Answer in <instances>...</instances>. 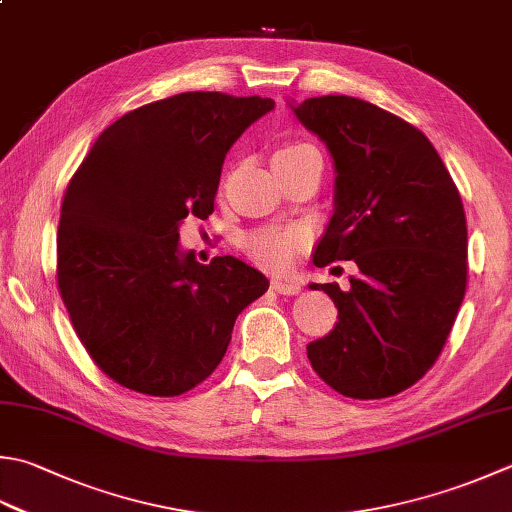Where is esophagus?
<instances>
[{
  "instance_id": "34e87169",
  "label": "esophagus",
  "mask_w": 512,
  "mask_h": 512,
  "mask_svg": "<svg viewBox=\"0 0 512 512\" xmlns=\"http://www.w3.org/2000/svg\"><path fill=\"white\" fill-rule=\"evenodd\" d=\"M270 286H273V290L279 295H297L299 290H302V284L299 282H293V279H282V277H275Z\"/></svg>"
}]
</instances>
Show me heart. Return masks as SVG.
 <instances>
[{
  "label": "heart",
  "instance_id": "b5f03b06",
  "mask_svg": "<svg viewBox=\"0 0 512 512\" xmlns=\"http://www.w3.org/2000/svg\"><path fill=\"white\" fill-rule=\"evenodd\" d=\"M306 146L308 144H293L279 150V153H288V150H299ZM297 239V230H259V233H253L246 239V250L262 264H282L288 250L297 244Z\"/></svg>",
  "mask_w": 512,
  "mask_h": 512
}]
</instances>
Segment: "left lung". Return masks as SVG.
Returning <instances> with one entry per match:
<instances>
[{"mask_svg":"<svg viewBox=\"0 0 512 512\" xmlns=\"http://www.w3.org/2000/svg\"><path fill=\"white\" fill-rule=\"evenodd\" d=\"M335 166V210L315 266L350 259V288L322 286L339 315L306 346L337 393L382 399L435 364L466 293L468 230L462 197L424 133L348 95L288 102Z\"/></svg>","mask_w":512,"mask_h":512,"instance_id":"8db88e82","label":"left lung"}]
</instances>
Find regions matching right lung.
<instances>
[{
	"instance_id": "add662e5",
	"label": "right lung",
	"mask_w": 512,
	"mask_h": 512,
	"mask_svg": "<svg viewBox=\"0 0 512 512\" xmlns=\"http://www.w3.org/2000/svg\"><path fill=\"white\" fill-rule=\"evenodd\" d=\"M275 108L268 97L179 93L110 124L66 188L57 284L88 355L135 393L175 397L226 355L235 319L268 290L237 257L199 264L179 246L208 219L224 157Z\"/></svg>"
}]
</instances>
